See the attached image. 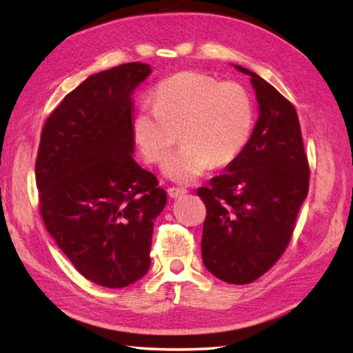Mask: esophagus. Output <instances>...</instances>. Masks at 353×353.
Masks as SVG:
<instances>
[{
  "mask_svg": "<svg viewBox=\"0 0 353 353\" xmlns=\"http://www.w3.org/2000/svg\"><path fill=\"white\" fill-rule=\"evenodd\" d=\"M185 193H187V190H183V188H176V187L168 188V196H170L171 199L181 198V196H183Z\"/></svg>",
  "mask_w": 353,
  "mask_h": 353,
  "instance_id": "34e87169",
  "label": "esophagus"
}]
</instances>
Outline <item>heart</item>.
<instances>
[{"instance_id": "obj_1", "label": "heart", "mask_w": 353, "mask_h": 353, "mask_svg": "<svg viewBox=\"0 0 353 353\" xmlns=\"http://www.w3.org/2000/svg\"><path fill=\"white\" fill-rule=\"evenodd\" d=\"M254 126L250 94L238 82L182 71L155 88L152 105H143L134 119V139L149 163H162L177 143L183 145L163 166L171 181L191 183L213 165L235 160Z\"/></svg>"}]
</instances>
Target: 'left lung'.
<instances>
[{
  "instance_id": "8db88e82",
  "label": "left lung",
  "mask_w": 353,
  "mask_h": 353,
  "mask_svg": "<svg viewBox=\"0 0 353 353\" xmlns=\"http://www.w3.org/2000/svg\"><path fill=\"white\" fill-rule=\"evenodd\" d=\"M235 68L250 76L259 119L240 155L198 196L207 207L202 261L214 277L246 285L288 246L310 168L294 105L254 71Z\"/></svg>"
}]
</instances>
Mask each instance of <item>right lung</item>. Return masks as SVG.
<instances>
[{
	"label": "right lung",
	"instance_id": "right-lung-1",
	"mask_svg": "<svg viewBox=\"0 0 353 353\" xmlns=\"http://www.w3.org/2000/svg\"><path fill=\"white\" fill-rule=\"evenodd\" d=\"M151 71L130 62L87 77L40 137L35 181L46 230L83 277L105 288L148 272L154 219L166 205L157 177L132 157V94Z\"/></svg>",
	"mask_w": 353,
	"mask_h": 353
}]
</instances>
